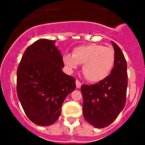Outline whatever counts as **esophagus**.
I'll return each mask as SVG.
<instances>
[{"label":"esophagus","mask_w":145,"mask_h":145,"mask_svg":"<svg viewBox=\"0 0 145 145\" xmlns=\"http://www.w3.org/2000/svg\"><path fill=\"white\" fill-rule=\"evenodd\" d=\"M81 83L79 81V80H76V86H77V88H80L81 87Z\"/></svg>","instance_id":"esophagus-1"}]
</instances>
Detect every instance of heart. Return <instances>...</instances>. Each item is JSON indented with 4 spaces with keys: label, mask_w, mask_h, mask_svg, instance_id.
Segmentation results:
<instances>
[{
    "label": "heart",
    "mask_w": 145,
    "mask_h": 145,
    "mask_svg": "<svg viewBox=\"0 0 145 145\" xmlns=\"http://www.w3.org/2000/svg\"><path fill=\"white\" fill-rule=\"evenodd\" d=\"M64 63L70 69H75L84 64L83 74L91 82H98L106 78L111 72L115 63L114 50L99 44H88L77 46L73 55L65 54Z\"/></svg>",
    "instance_id": "b5f03b06"
}]
</instances>
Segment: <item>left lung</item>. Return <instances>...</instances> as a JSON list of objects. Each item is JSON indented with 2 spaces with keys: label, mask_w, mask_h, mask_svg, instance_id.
<instances>
[{
  "label": "left lung",
  "mask_w": 145,
  "mask_h": 145,
  "mask_svg": "<svg viewBox=\"0 0 145 145\" xmlns=\"http://www.w3.org/2000/svg\"><path fill=\"white\" fill-rule=\"evenodd\" d=\"M115 63L110 75L93 85H82L83 114L95 128H104L114 122L124 108L127 89V64L120 47L111 41Z\"/></svg>",
  "instance_id": "obj_1"
}]
</instances>
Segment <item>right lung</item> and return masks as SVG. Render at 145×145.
I'll use <instances>...</instances> for the list:
<instances>
[{
  "instance_id": "1",
  "label": "right lung",
  "mask_w": 145,
  "mask_h": 145,
  "mask_svg": "<svg viewBox=\"0 0 145 145\" xmlns=\"http://www.w3.org/2000/svg\"><path fill=\"white\" fill-rule=\"evenodd\" d=\"M56 40L40 39L26 49L17 69V95L28 119L39 126L56 121L61 107L76 88L62 71L63 59Z\"/></svg>"
}]
</instances>
